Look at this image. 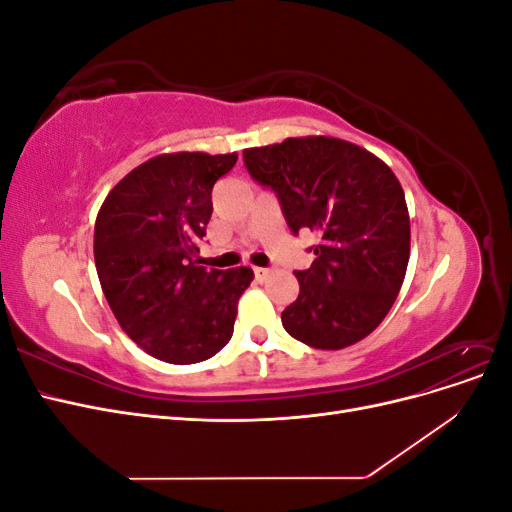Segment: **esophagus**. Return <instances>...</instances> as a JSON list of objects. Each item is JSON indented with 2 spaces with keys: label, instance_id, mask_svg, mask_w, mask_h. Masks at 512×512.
<instances>
[{
  "label": "esophagus",
  "instance_id": "1",
  "mask_svg": "<svg viewBox=\"0 0 512 512\" xmlns=\"http://www.w3.org/2000/svg\"><path fill=\"white\" fill-rule=\"evenodd\" d=\"M254 275H256V280H258V282H265L267 277L271 275V269H265V267H256V269H254Z\"/></svg>",
  "mask_w": 512,
  "mask_h": 512
}]
</instances>
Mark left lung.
<instances>
[{
  "instance_id": "left-lung-1",
  "label": "left lung",
  "mask_w": 512,
  "mask_h": 512,
  "mask_svg": "<svg viewBox=\"0 0 512 512\" xmlns=\"http://www.w3.org/2000/svg\"><path fill=\"white\" fill-rule=\"evenodd\" d=\"M243 160L280 198L294 235L320 237L312 267L294 273L299 297L282 312L284 329L318 350L361 342L389 314L410 260V215L393 170L333 136L243 149Z\"/></svg>"
}]
</instances>
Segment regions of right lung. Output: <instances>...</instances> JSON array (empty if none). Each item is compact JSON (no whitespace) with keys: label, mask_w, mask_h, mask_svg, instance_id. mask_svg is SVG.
Listing matches in <instances>:
<instances>
[{"label":"right lung","mask_w":512,"mask_h":512,"mask_svg":"<svg viewBox=\"0 0 512 512\" xmlns=\"http://www.w3.org/2000/svg\"><path fill=\"white\" fill-rule=\"evenodd\" d=\"M237 153H162L136 166L98 211L94 256L121 329L173 365L211 359L232 337L250 267H200L198 241L211 220L215 181Z\"/></svg>","instance_id":"add662e5"}]
</instances>
